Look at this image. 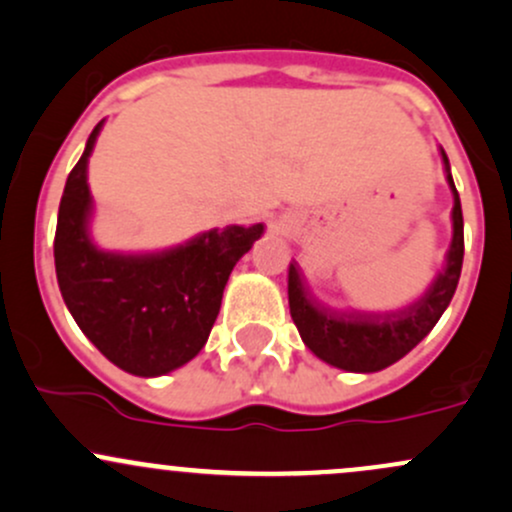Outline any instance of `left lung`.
Segmentation results:
<instances>
[{"label": "left lung", "mask_w": 512, "mask_h": 512, "mask_svg": "<svg viewBox=\"0 0 512 512\" xmlns=\"http://www.w3.org/2000/svg\"><path fill=\"white\" fill-rule=\"evenodd\" d=\"M445 160L447 182L454 194L452 209V245L447 252V265L430 284V289L418 301L406 308L386 313H347L320 306L311 299L299 267L289 265V308L301 340L313 355L345 372H379L389 364L406 357L425 335L435 328L445 308L457 291L459 274L464 260V218L462 201L449 174V160Z\"/></svg>", "instance_id": "obj_1"}]
</instances>
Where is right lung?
Here are the masks:
<instances>
[{
  "mask_svg": "<svg viewBox=\"0 0 512 512\" xmlns=\"http://www.w3.org/2000/svg\"><path fill=\"white\" fill-rule=\"evenodd\" d=\"M101 123L65 182L55 274L65 306L101 355L128 374L160 376L187 364L206 345L230 272L265 226L213 228L153 255L99 250L89 240L87 162Z\"/></svg>",
  "mask_w": 512,
  "mask_h": 512,
  "instance_id": "add662e5",
  "label": "right lung"
}]
</instances>
